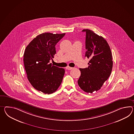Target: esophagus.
Returning a JSON list of instances; mask_svg holds the SVG:
<instances>
[{
	"mask_svg": "<svg viewBox=\"0 0 134 134\" xmlns=\"http://www.w3.org/2000/svg\"><path fill=\"white\" fill-rule=\"evenodd\" d=\"M66 69L67 70H71L73 68H72V67H70L67 66V67H66Z\"/></svg>",
	"mask_w": 134,
	"mask_h": 134,
	"instance_id": "1",
	"label": "esophagus"
}]
</instances>
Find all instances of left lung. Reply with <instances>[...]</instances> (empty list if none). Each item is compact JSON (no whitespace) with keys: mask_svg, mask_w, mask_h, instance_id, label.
<instances>
[{"mask_svg":"<svg viewBox=\"0 0 134 134\" xmlns=\"http://www.w3.org/2000/svg\"><path fill=\"white\" fill-rule=\"evenodd\" d=\"M86 32L85 57L90 59L88 68H80L78 84L83 91L92 93L99 90L111 74L113 61L111 49L107 41L88 29Z\"/></svg>","mask_w":134,"mask_h":134,"instance_id":"8db88e82","label":"left lung"}]
</instances>
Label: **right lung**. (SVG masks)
Returning a JSON list of instances; mask_svg holds the SVG:
<instances>
[{
	"label": "right lung",
	"instance_id": "add662e5",
	"mask_svg": "<svg viewBox=\"0 0 134 134\" xmlns=\"http://www.w3.org/2000/svg\"><path fill=\"white\" fill-rule=\"evenodd\" d=\"M65 33H43L30 42L24 54L27 77L34 88L45 94L55 92L62 82L64 69L50 63L56 53L55 46Z\"/></svg>",
	"mask_w": 134,
	"mask_h": 134
}]
</instances>
